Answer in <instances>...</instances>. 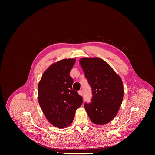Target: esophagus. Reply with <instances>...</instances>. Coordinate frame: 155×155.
<instances>
[{"instance_id":"1","label":"esophagus","mask_w":155,"mask_h":155,"mask_svg":"<svg viewBox=\"0 0 155 155\" xmlns=\"http://www.w3.org/2000/svg\"><path fill=\"white\" fill-rule=\"evenodd\" d=\"M78 94L80 95H81L82 96V95H83V91H82V90H80V91H78Z\"/></svg>"}]
</instances>
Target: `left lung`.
Returning a JSON list of instances; mask_svg holds the SVG:
<instances>
[{
	"mask_svg": "<svg viewBox=\"0 0 155 155\" xmlns=\"http://www.w3.org/2000/svg\"><path fill=\"white\" fill-rule=\"evenodd\" d=\"M80 63L92 91L91 102L84 104L85 110L94 124L108 123L115 117L122 103V80L102 59L84 58Z\"/></svg>",
	"mask_w": 155,
	"mask_h": 155,
	"instance_id": "obj_1",
	"label": "left lung"
}]
</instances>
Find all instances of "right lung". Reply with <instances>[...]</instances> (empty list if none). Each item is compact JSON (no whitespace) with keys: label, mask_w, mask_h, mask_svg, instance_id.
Returning <instances> with one entry per match:
<instances>
[{"label":"right lung","mask_w":155,"mask_h":155,"mask_svg":"<svg viewBox=\"0 0 155 155\" xmlns=\"http://www.w3.org/2000/svg\"><path fill=\"white\" fill-rule=\"evenodd\" d=\"M75 59H63L49 67L38 84V102L46 119L52 125L64 128L74 120L82 97L72 88L70 71Z\"/></svg>","instance_id":"right-lung-1"}]
</instances>
